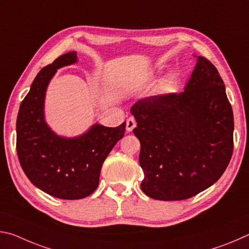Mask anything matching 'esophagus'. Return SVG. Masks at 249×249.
<instances>
[{
  "mask_svg": "<svg viewBox=\"0 0 249 249\" xmlns=\"http://www.w3.org/2000/svg\"><path fill=\"white\" fill-rule=\"evenodd\" d=\"M135 127H136V121H135L133 117H129V119L126 121V130H127V132H132Z\"/></svg>",
  "mask_w": 249,
  "mask_h": 249,
  "instance_id": "obj_1",
  "label": "esophagus"
}]
</instances>
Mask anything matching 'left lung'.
Here are the masks:
<instances>
[{
    "instance_id": "8db88e82",
    "label": "left lung",
    "mask_w": 249,
    "mask_h": 249,
    "mask_svg": "<svg viewBox=\"0 0 249 249\" xmlns=\"http://www.w3.org/2000/svg\"><path fill=\"white\" fill-rule=\"evenodd\" d=\"M141 142V188L161 201L189 199L214 184L233 154L234 117L220 73L196 57L184 91L141 99L130 107Z\"/></svg>"
}]
</instances>
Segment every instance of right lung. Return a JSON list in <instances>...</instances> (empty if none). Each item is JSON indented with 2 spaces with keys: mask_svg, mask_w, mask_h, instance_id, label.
Listing matches in <instances>:
<instances>
[{
  "mask_svg": "<svg viewBox=\"0 0 249 249\" xmlns=\"http://www.w3.org/2000/svg\"><path fill=\"white\" fill-rule=\"evenodd\" d=\"M77 53L58 57L39 71L19 107L16 121V150L29 181L48 195L78 200L98 188L101 168L109 151L124 136L126 123L117 127L94 124L72 138L58 135L45 121V96L59 68L75 64Z\"/></svg>",
  "mask_w": 249,
  "mask_h": 249,
  "instance_id": "1",
  "label": "right lung"
}]
</instances>
